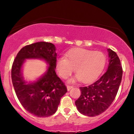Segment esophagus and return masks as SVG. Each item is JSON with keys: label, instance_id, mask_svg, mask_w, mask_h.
I'll return each instance as SVG.
<instances>
[{"label": "esophagus", "instance_id": "esophagus-1", "mask_svg": "<svg viewBox=\"0 0 134 134\" xmlns=\"http://www.w3.org/2000/svg\"><path fill=\"white\" fill-rule=\"evenodd\" d=\"M72 87H73V86H71V85H67V90H68V91H70L72 88Z\"/></svg>", "mask_w": 134, "mask_h": 134}]
</instances>
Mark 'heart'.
<instances>
[{
	"instance_id": "obj_1",
	"label": "heart",
	"mask_w": 134,
	"mask_h": 134,
	"mask_svg": "<svg viewBox=\"0 0 134 134\" xmlns=\"http://www.w3.org/2000/svg\"><path fill=\"white\" fill-rule=\"evenodd\" d=\"M105 62L106 57L101 52L77 48L67 52L66 58H58L56 67L58 74L63 79L69 77L75 69L76 79L88 82L94 79L102 71Z\"/></svg>"
}]
</instances>
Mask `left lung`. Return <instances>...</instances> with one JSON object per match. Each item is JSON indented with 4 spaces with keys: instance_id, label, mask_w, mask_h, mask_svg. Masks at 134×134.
I'll return each instance as SVG.
<instances>
[{
    "instance_id": "8db88e82",
    "label": "left lung",
    "mask_w": 134,
    "mask_h": 134,
    "mask_svg": "<svg viewBox=\"0 0 134 134\" xmlns=\"http://www.w3.org/2000/svg\"><path fill=\"white\" fill-rule=\"evenodd\" d=\"M107 71L94 82L80 87L81 96L75 102L81 113L88 116L100 115L114 101L122 78L123 70L118 55L111 49Z\"/></svg>"
}]
</instances>
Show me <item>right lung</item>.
<instances>
[{
  "mask_svg": "<svg viewBox=\"0 0 134 134\" xmlns=\"http://www.w3.org/2000/svg\"><path fill=\"white\" fill-rule=\"evenodd\" d=\"M57 56L53 44L35 43L22 48L12 65V82L16 96L24 109L38 117L54 114L61 98L67 91L64 82L55 71ZM26 58H43L50 65L44 76L35 83H27L21 75V67Z\"/></svg>",
  "mask_w": 134,
  "mask_h": 134,
  "instance_id": "1",
  "label": "right lung"
}]
</instances>
